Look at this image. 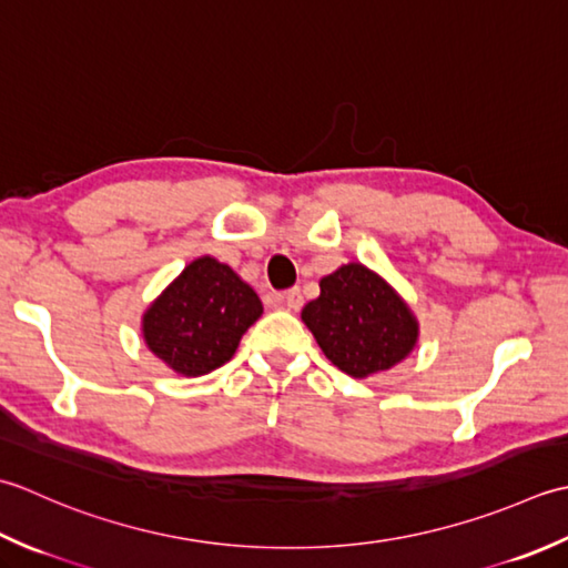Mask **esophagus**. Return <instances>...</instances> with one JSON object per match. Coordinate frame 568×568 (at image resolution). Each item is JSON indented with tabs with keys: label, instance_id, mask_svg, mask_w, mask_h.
Listing matches in <instances>:
<instances>
[{
	"label": "esophagus",
	"instance_id": "34e87169",
	"mask_svg": "<svg viewBox=\"0 0 568 568\" xmlns=\"http://www.w3.org/2000/svg\"><path fill=\"white\" fill-rule=\"evenodd\" d=\"M280 301L288 311H298L301 306H304V296H301V288H296V286L288 288V292H284L280 296Z\"/></svg>",
	"mask_w": 568,
	"mask_h": 568
}]
</instances>
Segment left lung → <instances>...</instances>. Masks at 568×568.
Listing matches in <instances>:
<instances>
[{"label":"left lung","mask_w":568,"mask_h":568,"mask_svg":"<svg viewBox=\"0 0 568 568\" xmlns=\"http://www.w3.org/2000/svg\"><path fill=\"white\" fill-rule=\"evenodd\" d=\"M318 286L321 296L308 301L301 321L345 375L382 373L414 351L419 323L379 274L351 262L323 276Z\"/></svg>","instance_id":"left-lung-1"}]
</instances>
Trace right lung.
Masks as SVG:
<instances>
[{"instance_id": "add662e5", "label": "right lung", "mask_w": 568, "mask_h": 568, "mask_svg": "<svg viewBox=\"0 0 568 568\" xmlns=\"http://www.w3.org/2000/svg\"><path fill=\"white\" fill-rule=\"evenodd\" d=\"M260 316L262 301L254 288L205 254L146 308L142 333L149 351L173 373L199 377L225 365Z\"/></svg>"}]
</instances>
